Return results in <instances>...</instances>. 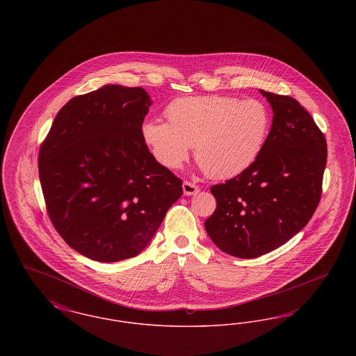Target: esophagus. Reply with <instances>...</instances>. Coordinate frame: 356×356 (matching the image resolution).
Segmentation results:
<instances>
[{"mask_svg":"<svg viewBox=\"0 0 356 356\" xmlns=\"http://www.w3.org/2000/svg\"><path fill=\"white\" fill-rule=\"evenodd\" d=\"M199 191H200L199 186H195V184H192L189 181H184L183 183V192H184L186 196H193V195L199 193Z\"/></svg>","mask_w":356,"mask_h":356,"instance_id":"esophagus-1","label":"esophagus"}]
</instances>
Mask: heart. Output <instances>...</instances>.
Masks as SVG:
<instances>
[{"label": "heart", "instance_id": "b5f03b06", "mask_svg": "<svg viewBox=\"0 0 356 356\" xmlns=\"http://www.w3.org/2000/svg\"><path fill=\"white\" fill-rule=\"evenodd\" d=\"M168 122L145 120L144 144L167 170L181 167L195 147V157L212 179H231L248 170L261 152L271 127L264 102L232 96L180 97L165 109Z\"/></svg>", "mask_w": 356, "mask_h": 356}]
</instances>
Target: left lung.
<instances>
[{"mask_svg": "<svg viewBox=\"0 0 356 356\" xmlns=\"http://www.w3.org/2000/svg\"><path fill=\"white\" fill-rule=\"evenodd\" d=\"M271 105V131L254 164L211 188L216 209L205 231L222 252L268 254L302 231L322 196L325 137L292 97L259 90Z\"/></svg>", "mask_w": 356, "mask_h": 356, "instance_id": "obj_1", "label": "left lung"}]
</instances>
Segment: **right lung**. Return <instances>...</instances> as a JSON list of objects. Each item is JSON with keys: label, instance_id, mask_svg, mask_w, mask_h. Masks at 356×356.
<instances>
[{"label": "right lung", "instance_id": "add662e5", "mask_svg": "<svg viewBox=\"0 0 356 356\" xmlns=\"http://www.w3.org/2000/svg\"><path fill=\"white\" fill-rule=\"evenodd\" d=\"M151 105L143 88L104 85L67 102L40 148L51 222L92 260L113 263L144 251L183 195L181 180L140 135Z\"/></svg>", "mask_w": 356, "mask_h": 356}]
</instances>
